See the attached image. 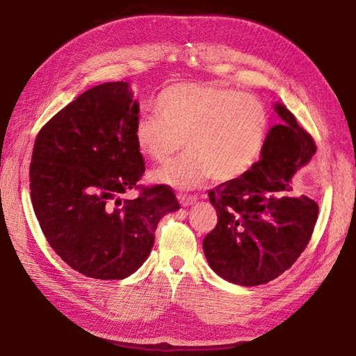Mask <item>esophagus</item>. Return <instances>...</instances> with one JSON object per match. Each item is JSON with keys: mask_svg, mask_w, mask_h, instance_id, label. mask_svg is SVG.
Returning a JSON list of instances; mask_svg holds the SVG:
<instances>
[{"mask_svg": "<svg viewBox=\"0 0 356 356\" xmlns=\"http://www.w3.org/2000/svg\"><path fill=\"white\" fill-rule=\"evenodd\" d=\"M195 200H197V199L193 197V195H182V194L179 195V202H180V205H182L184 208L193 205V203H195Z\"/></svg>", "mask_w": 356, "mask_h": 356, "instance_id": "1", "label": "esophagus"}]
</instances>
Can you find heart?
I'll use <instances>...</instances> for the list:
<instances>
[{
    "label": "heart",
    "instance_id": "heart-1",
    "mask_svg": "<svg viewBox=\"0 0 356 356\" xmlns=\"http://www.w3.org/2000/svg\"><path fill=\"white\" fill-rule=\"evenodd\" d=\"M157 113L134 125L136 145L151 161L163 162L184 145L190 148L154 172L157 182L180 190L202 185L214 174L229 182L252 168L269 130L260 99L211 84H174L159 95Z\"/></svg>",
    "mask_w": 356,
    "mask_h": 356
}]
</instances>
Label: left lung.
Returning <instances> with one entry per match:
<instances>
[{"label": "left lung", "mask_w": 356, "mask_h": 356, "mask_svg": "<svg viewBox=\"0 0 356 356\" xmlns=\"http://www.w3.org/2000/svg\"><path fill=\"white\" fill-rule=\"evenodd\" d=\"M282 122L269 130L260 161L245 176L208 193L217 225L203 238V252L217 275L240 286H259L289 269L305 251L318 217L307 195L292 197V177L316 151L312 136L283 104Z\"/></svg>", "instance_id": "left-lung-1"}]
</instances>
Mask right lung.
Returning a JSON list of instances; mask_svg holds the SVG:
<instances>
[{
	"instance_id": "obj_1",
	"label": "right lung",
	"mask_w": 356,
	"mask_h": 356,
	"mask_svg": "<svg viewBox=\"0 0 356 356\" xmlns=\"http://www.w3.org/2000/svg\"><path fill=\"white\" fill-rule=\"evenodd\" d=\"M139 102L128 82H105L78 96L38 133L30 197L41 229L82 275L122 280L154 245L161 218L180 207L171 188H142L145 163L136 145ZM141 188L139 198L120 195Z\"/></svg>"
}]
</instances>
